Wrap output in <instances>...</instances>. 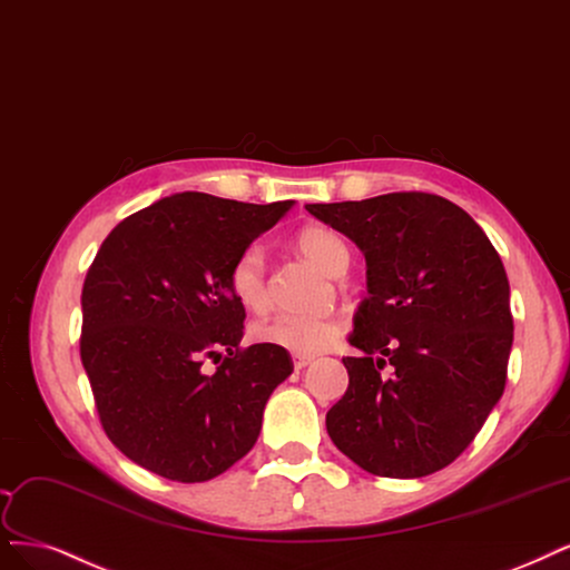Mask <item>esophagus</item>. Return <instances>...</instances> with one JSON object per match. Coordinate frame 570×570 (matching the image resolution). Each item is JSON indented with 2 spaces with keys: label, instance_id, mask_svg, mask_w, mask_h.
<instances>
[{
  "label": "esophagus",
  "instance_id": "1",
  "mask_svg": "<svg viewBox=\"0 0 570 570\" xmlns=\"http://www.w3.org/2000/svg\"><path fill=\"white\" fill-rule=\"evenodd\" d=\"M292 361H294V367L302 370V367H306L313 361V356H306V353H294Z\"/></svg>",
  "mask_w": 570,
  "mask_h": 570
}]
</instances>
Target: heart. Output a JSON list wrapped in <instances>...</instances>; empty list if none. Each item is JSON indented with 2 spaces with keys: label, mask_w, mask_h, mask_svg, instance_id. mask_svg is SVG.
I'll return each instance as SVG.
<instances>
[{
  "label": "heart",
  "mask_w": 570,
  "mask_h": 570,
  "mask_svg": "<svg viewBox=\"0 0 570 570\" xmlns=\"http://www.w3.org/2000/svg\"><path fill=\"white\" fill-rule=\"evenodd\" d=\"M294 247L321 271L335 276L342 264H348V247L337 230L323 224H308L294 233ZM228 287L243 308L262 311L266 304L264 281V252L252 245L238 254L228 271ZM340 323L323 316H289L278 313L254 323L252 337L259 344L281 346L292 353H318L335 344L340 337Z\"/></svg>",
  "instance_id": "heart-1"
}]
</instances>
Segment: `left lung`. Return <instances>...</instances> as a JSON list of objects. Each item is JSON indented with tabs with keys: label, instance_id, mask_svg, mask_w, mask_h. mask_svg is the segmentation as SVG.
<instances>
[{
	"label": "left lung",
	"instance_id": "1",
	"mask_svg": "<svg viewBox=\"0 0 570 570\" xmlns=\"http://www.w3.org/2000/svg\"><path fill=\"white\" fill-rule=\"evenodd\" d=\"M344 233L367 264V297L342 358L346 394L327 434L365 472L420 479L458 460L500 401L514 321L500 254L441 195L386 193L306 205ZM389 362L392 375L382 379Z\"/></svg>",
	"mask_w": 570,
	"mask_h": 570
}]
</instances>
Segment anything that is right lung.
<instances>
[{
    "label": "right lung",
    "mask_w": 570,
    "mask_h": 570,
    "mask_svg": "<svg viewBox=\"0 0 570 570\" xmlns=\"http://www.w3.org/2000/svg\"><path fill=\"white\" fill-rule=\"evenodd\" d=\"M289 207L176 193L117 224L96 252L80 356L106 436L148 472L209 481L257 443L266 401L294 365L281 346H240L245 308L228 271Z\"/></svg>",
    "instance_id": "right-lung-1"
}]
</instances>
